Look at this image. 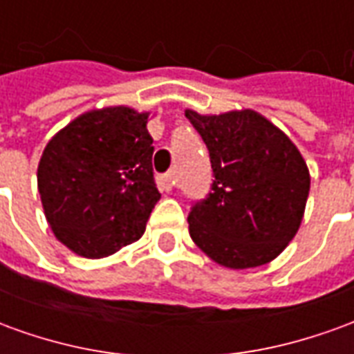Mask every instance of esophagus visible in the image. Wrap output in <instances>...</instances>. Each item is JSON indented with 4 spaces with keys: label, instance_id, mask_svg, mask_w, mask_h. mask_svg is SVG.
I'll list each match as a JSON object with an SVG mask.
<instances>
[{
    "label": "esophagus",
    "instance_id": "esophagus-1",
    "mask_svg": "<svg viewBox=\"0 0 354 354\" xmlns=\"http://www.w3.org/2000/svg\"><path fill=\"white\" fill-rule=\"evenodd\" d=\"M157 182H159V187H161L162 192H172V187L176 185V182H174V178L170 176V174L159 176V178H157Z\"/></svg>",
    "mask_w": 354,
    "mask_h": 354
}]
</instances>
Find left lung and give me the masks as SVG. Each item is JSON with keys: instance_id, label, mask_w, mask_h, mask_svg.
Segmentation results:
<instances>
[{"instance_id": "left-lung-1", "label": "left lung", "mask_w": 354, "mask_h": 354, "mask_svg": "<svg viewBox=\"0 0 354 354\" xmlns=\"http://www.w3.org/2000/svg\"><path fill=\"white\" fill-rule=\"evenodd\" d=\"M185 117L207 144L214 172L212 193L187 218L193 243L227 269L273 261L304 220L311 187L304 155L254 109H185Z\"/></svg>"}]
</instances>
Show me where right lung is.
Returning <instances> with one entry per match:
<instances>
[{"label": "right lung", "instance_id": "obj_1", "mask_svg": "<svg viewBox=\"0 0 354 354\" xmlns=\"http://www.w3.org/2000/svg\"><path fill=\"white\" fill-rule=\"evenodd\" d=\"M149 111L106 106L53 136L37 165V189L55 237L88 260L136 243L161 199L153 182Z\"/></svg>", "mask_w": 354, "mask_h": 354}]
</instances>
